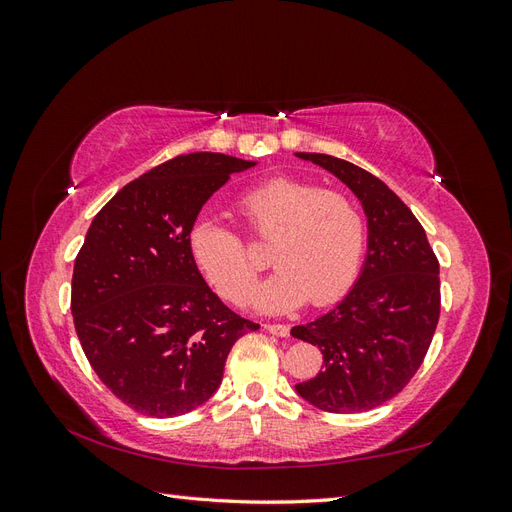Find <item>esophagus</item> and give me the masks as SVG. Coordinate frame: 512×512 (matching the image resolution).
Segmentation results:
<instances>
[{
    "label": "esophagus",
    "mask_w": 512,
    "mask_h": 512,
    "mask_svg": "<svg viewBox=\"0 0 512 512\" xmlns=\"http://www.w3.org/2000/svg\"><path fill=\"white\" fill-rule=\"evenodd\" d=\"M265 329L277 337H288L290 335V327L288 324H265Z\"/></svg>",
    "instance_id": "obj_1"
}]
</instances>
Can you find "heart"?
<instances>
[{"mask_svg":"<svg viewBox=\"0 0 512 512\" xmlns=\"http://www.w3.org/2000/svg\"><path fill=\"white\" fill-rule=\"evenodd\" d=\"M239 211L256 237L273 239L277 267L252 294L258 262L243 241L220 222L200 218L188 230V250L198 271L232 303L267 314L337 301L354 284L365 250V222L352 200L320 185L277 177L247 192Z\"/></svg>","mask_w":512,"mask_h":512,"instance_id":"heart-1","label":"heart"}]
</instances>
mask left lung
<instances>
[{"instance_id": "left-lung-1", "label": "left lung", "mask_w": 512, "mask_h": 512, "mask_svg": "<svg viewBox=\"0 0 512 512\" xmlns=\"http://www.w3.org/2000/svg\"><path fill=\"white\" fill-rule=\"evenodd\" d=\"M342 181L367 218L359 277L327 314L290 335L320 348V374L294 386L309 404L365 412L395 397L421 367L440 318V265L423 226L378 177L324 153L299 151Z\"/></svg>"}]
</instances>
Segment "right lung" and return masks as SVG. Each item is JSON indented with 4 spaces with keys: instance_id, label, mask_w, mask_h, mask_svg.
<instances>
[{
    "instance_id": "right-lung-1",
    "label": "right lung",
    "mask_w": 512,
    "mask_h": 512,
    "mask_svg": "<svg viewBox=\"0 0 512 512\" xmlns=\"http://www.w3.org/2000/svg\"><path fill=\"white\" fill-rule=\"evenodd\" d=\"M256 164L211 151L168 160L123 185L87 230L72 275L76 335L136 412L168 418L203 406L230 348L260 329L211 292L188 250L213 192Z\"/></svg>"
}]
</instances>
